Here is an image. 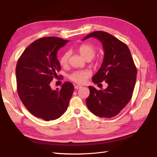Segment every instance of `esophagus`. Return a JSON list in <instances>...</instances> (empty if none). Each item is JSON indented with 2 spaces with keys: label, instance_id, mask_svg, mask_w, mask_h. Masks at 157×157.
I'll return each instance as SVG.
<instances>
[{
  "label": "esophagus",
  "instance_id": "obj_1",
  "mask_svg": "<svg viewBox=\"0 0 157 157\" xmlns=\"http://www.w3.org/2000/svg\"><path fill=\"white\" fill-rule=\"evenodd\" d=\"M82 87V86H80V85H75V88L78 90V89L81 88V87Z\"/></svg>",
  "mask_w": 157,
  "mask_h": 157
}]
</instances>
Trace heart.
<instances>
[{
  "mask_svg": "<svg viewBox=\"0 0 157 157\" xmlns=\"http://www.w3.org/2000/svg\"><path fill=\"white\" fill-rule=\"evenodd\" d=\"M77 50L80 55L85 59H91L96 53L95 47L90 44H83L78 48ZM69 57H70L69 52H66L62 55L60 59V64L62 67H65L67 65ZM90 76L91 72L89 70H78L71 73L69 75V78L76 83L84 84Z\"/></svg>",
  "mask_w": 157,
  "mask_h": 157,
  "instance_id": "obj_1",
  "label": "heart"
}]
</instances>
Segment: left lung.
I'll use <instances>...</instances> for the list:
<instances>
[{
	"label": "left lung",
	"instance_id": "1",
	"mask_svg": "<svg viewBox=\"0 0 157 157\" xmlns=\"http://www.w3.org/2000/svg\"><path fill=\"white\" fill-rule=\"evenodd\" d=\"M91 37L101 42L104 53L102 65L92 80L95 84L105 80L108 87L97 90L89 86L90 94L86 105L94 115L111 118L118 115L131 100L136 82V68L126 44L102 31L91 33L82 40Z\"/></svg>",
	"mask_w": 157,
	"mask_h": 157
}]
</instances>
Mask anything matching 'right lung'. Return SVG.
I'll return each mask as SVG.
<instances>
[{"label":"right lung","mask_w":157,"mask_h":157,"mask_svg":"<svg viewBox=\"0 0 157 157\" xmlns=\"http://www.w3.org/2000/svg\"><path fill=\"white\" fill-rule=\"evenodd\" d=\"M68 40L59 37H43L24 50L16 66L18 95L33 115L46 121L55 120L64 113L74 86L66 82L60 89H52L50 83L58 78L60 65L59 49Z\"/></svg>","instance_id":"1"}]
</instances>
